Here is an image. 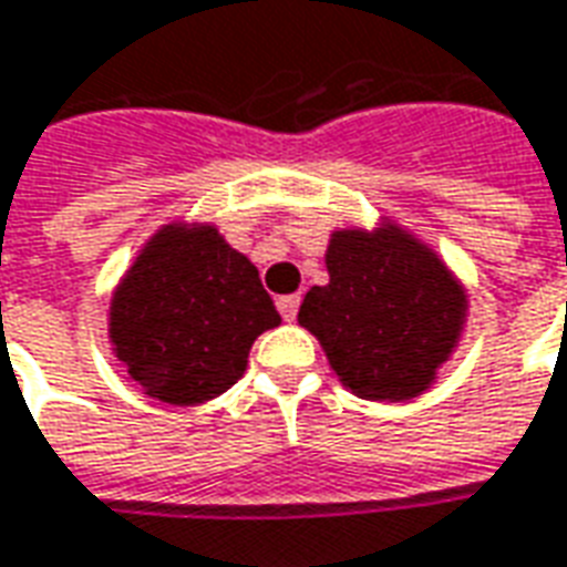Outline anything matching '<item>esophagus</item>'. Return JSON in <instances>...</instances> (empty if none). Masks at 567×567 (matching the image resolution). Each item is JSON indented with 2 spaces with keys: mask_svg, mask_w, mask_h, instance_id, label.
I'll return each instance as SVG.
<instances>
[{
  "mask_svg": "<svg viewBox=\"0 0 567 567\" xmlns=\"http://www.w3.org/2000/svg\"><path fill=\"white\" fill-rule=\"evenodd\" d=\"M276 307H279V312H282L285 322H295L297 316V307H300V297L297 295H285L276 300Z\"/></svg>",
  "mask_w": 567,
  "mask_h": 567,
  "instance_id": "34e87169",
  "label": "esophagus"
}]
</instances>
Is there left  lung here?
<instances>
[{
  "label": "left lung",
  "instance_id": "left-lung-1",
  "mask_svg": "<svg viewBox=\"0 0 567 567\" xmlns=\"http://www.w3.org/2000/svg\"><path fill=\"white\" fill-rule=\"evenodd\" d=\"M328 282L312 285L297 322L319 340L338 380L368 402L423 395L461 347L470 295L433 245L380 217L331 229Z\"/></svg>",
  "mask_w": 567,
  "mask_h": 567
}]
</instances>
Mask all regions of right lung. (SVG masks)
Segmentation results:
<instances>
[{
  "instance_id": "1",
  "label": "right lung",
  "mask_w": 567,
  "mask_h": 567,
  "mask_svg": "<svg viewBox=\"0 0 567 567\" xmlns=\"http://www.w3.org/2000/svg\"><path fill=\"white\" fill-rule=\"evenodd\" d=\"M282 322L257 267L215 224H162L110 295L106 340L137 390L165 405L227 393Z\"/></svg>"
}]
</instances>
